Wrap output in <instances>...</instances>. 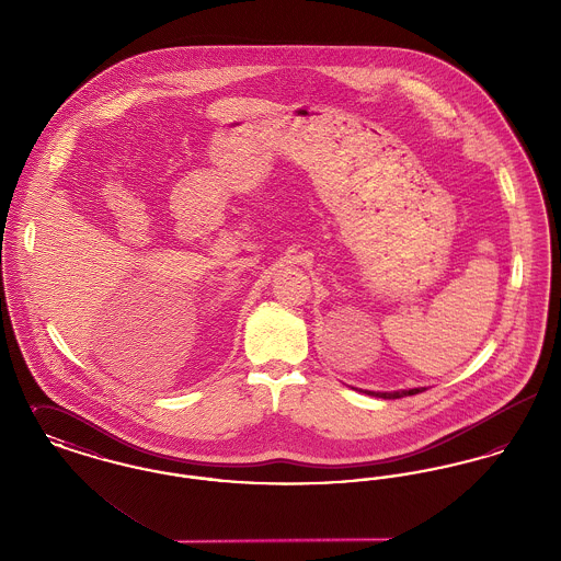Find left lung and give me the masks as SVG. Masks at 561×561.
<instances>
[{
  "instance_id": "1",
  "label": "left lung",
  "mask_w": 561,
  "mask_h": 561,
  "mask_svg": "<svg viewBox=\"0 0 561 561\" xmlns=\"http://www.w3.org/2000/svg\"><path fill=\"white\" fill-rule=\"evenodd\" d=\"M423 391H427L425 387H416V389H401V391H364V393H368V396H374V398H382V400H400V398H405V396H416V393H423Z\"/></svg>"
}]
</instances>
